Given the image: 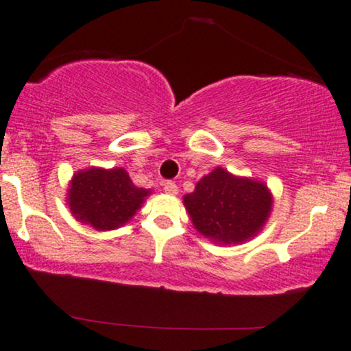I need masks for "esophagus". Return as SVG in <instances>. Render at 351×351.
I'll use <instances>...</instances> for the list:
<instances>
[{
  "label": "esophagus",
  "mask_w": 351,
  "mask_h": 351,
  "mask_svg": "<svg viewBox=\"0 0 351 351\" xmlns=\"http://www.w3.org/2000/svg\"><path fill=\"white\" fill-rule=\"evenodd\" d=\"M163 188L168 195H178V184L175 181H165Z\"/></svg>",
  "instance_id": "obj_1"
}]
</instances>
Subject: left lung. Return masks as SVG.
Listing matches in <instances>:
<instances>
[{
  "mask_svg": "<svg viewBox=\"0 0 351 351\" xmlns=\"http://www.w3.org/2000/svg\"><path fill=\"white\" fill-rule=\"evenodd\" d=\"M193 226L216 244H241L263 229L272 195L263 181L234 176L217 167L183 198Z\"/></svg>",
  "mask_w": 351,
  "mask_h": 351,
  "instance_id": "obj_1",
  "label": "left lung"
}]
</instances>
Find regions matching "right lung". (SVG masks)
<instances>
[{"label": "right lung", "mask_w": 351, "mask_h": 351, "mask_svg": "<svg viewBox=\"0 0 351 351\" xmlns=\"http://www.w3.org/2000/svg\"><path fill=\"white\" fill-rule=\"evenodd\" d=\"M150 193L135 186L123 168H88L72 176L67 204L80 223L110 231L132 219Z\"/></svg>", "instance_id": "1"}]
</instances>
